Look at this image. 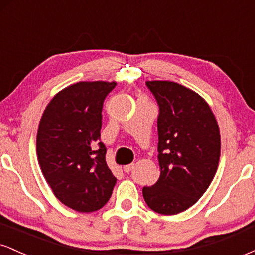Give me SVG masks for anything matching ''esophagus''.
<instances>
[{
    "label": "esophagus",
    "instance_id": "1",
    "mask_svg": "<svg viewBox=\"0 0 255 255\" xmlns=\"http://www.w3.org/2000/svg\"><path fill=\"white\" fill-rule=\"evenodd\" d=\"M133 168H134V165H133V164L125 165V166H124V171H125V172H130L131 170H133Z\"/></svg>",
    "mask_w": 255,
    "mask_h": 255
}]
</instances>
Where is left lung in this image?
<instances>
[{"mask_svg":"<svg viewBox=\"0 0 255 255\" xmlns=\"http://www.w3.org/2000/svg\"><path fill=\"white\" fill-rule=\"evenodd\" d=\"M159 115L158 162L160 175L144 187L147 206L160 215L191 207L209 188L217 171L221 135L211 108L197 92L174 81H146Z\"/></svg>","mask_w":255,"mask_h":255,"instance_id":"left-lung-1","label":"left lung"}]
</instances>
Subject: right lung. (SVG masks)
Returning <instances> with one entry per match:
<instances>
[{
	"instance_id": "right-lung-1",
	"label": "right lung",
	"mask_w": 255,
	"mask_h": 255,
	"mask_svg": "<svg viewBox=\"0 0 255 255\" xmlns=\"http://www.w3.org/2000/svg\"><path fill=\"white\" fill-rule=\"evenodd\" d=\"M115 81H80L56 93L46 105L37 133L40 169L61 203L93 212L108 203L116 177L105 162L101 140L104 99Z\"/></svg>"
}]
</instances>
